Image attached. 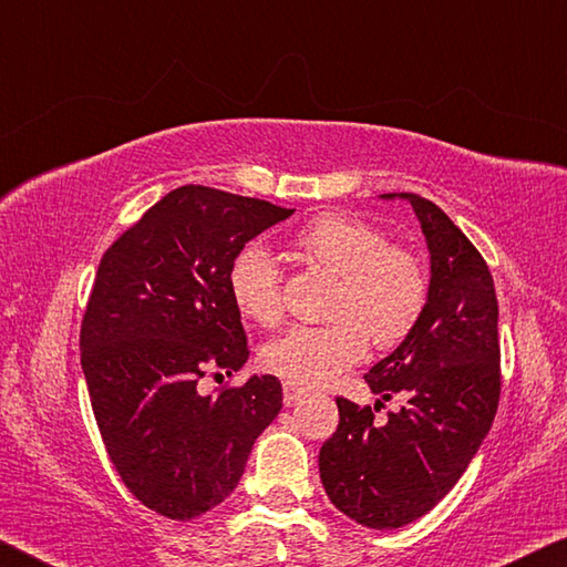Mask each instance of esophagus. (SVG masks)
Listing matches in <instances>:
<instances>
[{
    "mask_svg": "<svg viewBox=\"0 0 567 567\" xmlns=\"http://www.w3.org/2000/svg\"><path fill=\"white\" fill-rule=\"evenodd\" d=\"M302 395H305V390L300 385H295V382H285V385H282V402L287 408L295 405V402L300 400Z\"/></svg>",
    "mask_w": 567,
    "mask_h": 567,
    "instance_id": "esophagus-1",
    "label": "esophagus"
}]
</instances>
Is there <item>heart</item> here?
Returning a JSON list of instances; mask_svg holds the SVG:
<instances>
[{
	"label": "heart",
	"instance_id": "b5f03b06",
	"mask_svg": "<svg viewBox=\"0 0 567 567\" xmlns=\"http://www.w3.org/2000/svg\"><path fill=\"white\" fill-rule=\"evenodd\" d=\"M305 265L338 277L328 324H295L262 348V364L297 385H324L364 358L370 338L392 350L415 332L430 300L425 262L385 229L348 213H322L290 237ZM245 320L272 328L285 312L282 272L262 245H245L227 272Z\"/></svg>",
	"mask_w": 567,
	"mask_h": 567
}]
</instances>
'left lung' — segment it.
<instances>
[{"mask_svg": "<svg viewBox=\"0 0 567 567\" xmlns=\"http://www.w3.org/2000/svg\"><path fill=\"white\" fill-rule=\"evenodd\" d=\"M398 197L427 239L430 300L415 332L364 380L382 400L398 395L405 405L378 425L370 405L338 398V430L320 450L332 505L375 530L417 520L453 491L493 425L503 385L487 262L435 203L412 192Z\"/></svg>", "mask_w": 567, "mask_h": 567, "instance_id": "obj_1", "label": "left lung"}]
</instances>
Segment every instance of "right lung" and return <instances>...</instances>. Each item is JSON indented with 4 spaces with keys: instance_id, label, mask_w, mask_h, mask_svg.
<instances>
[{
    "instance_id": "1",
    "label": "right lung",
    "mask_w": 567,
    "mask_h": 567,
    "mask_svg": "<svg viewBox=\"0 0 567 567\" xmlns=\"http://www.w3.org/2000/svg\"><path fill=\"white\" fill-rule=\"evenodd\" d=\"M295 209L185 185L102 255L80 348L94 420L127 491L192 520L235 491L257 435L282 408L275 375L203 395L209 370L249 358L227 272L245 243Z\"/></svg>"
}]
</instances>
